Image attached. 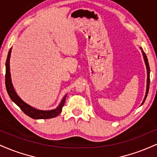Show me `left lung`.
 <instances>
[{
	"label": "left lung",
	"instance_id": "obj_1",
	"mask_svg": "<svg viewBox=\"0 0 157 157\" xmlns=\"http://www.w3.org/2000/svg\"><path fill=\"white\" fill-rule=\"evenodd\" d=\"M140 48H141V50H142V55H143L144 60H145V66H146V68H147V89H146V94H145V98H144L143 102H142V104H143L144 102H145V99H146L147 93H148V90H149V85H150V67H149L148 61H147L146 55H145V53L144 52V51L142 50V48L141 47H140Z\"/></svg>",
	"mask_w": 157,
	"mask_h": 157
}]
</instances>
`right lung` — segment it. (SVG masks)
<instances>
[{
  "mask_svg": "<svg viewBox=\"0 0 157 157\" xmlns=\"http://www.w3.org/2000/svg\"><path fill=\"white\" fill-rule=\"evenodd\" d=\"M11 52H12V48L9 51L8 56L6 58V75H5V83H6V88L7 93L9 96L18 107L23 111L25 114L27 116L30 117L32 119L35 120H39V119H50L56 117L62 111L63 107L65 104V100L67 95H65L63 100H61L60 105L58 107L56 108L55 109L50 110V111H43V110L36 109L35 108L32 107L31 105H28L24 101H23L21 98L17 94L15 89L12 85V80H11V74H10V60Z\"/></svg>",
  "mask_w": 157,
  "mask_h": 157,
  "instance_id": "1",
  "label": "right lung"
}]
</instances>
